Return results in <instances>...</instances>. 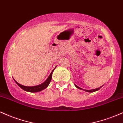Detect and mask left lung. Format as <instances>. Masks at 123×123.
<instances>
[{"label": "left lung", "instance_id": "8db88e82", "mask_svg": "<svg viewBox=\"0 0 123 123\" xmlns=\"http://www.w3.org/2000/svg\"><path fill=\"white\" fill-rule=\"evenodd\" d=\"M74 86H76V88H77L80 89V90H84V91H86V92H95V91H98V90H99V89L101 88V87H102V86H101V87H99V88H95V89H92V90H85V89H83V88H80V87H78V86H76V84H74Z\"/></svg>", "mask_w": 123, "mask_h": 123}]
</instances>
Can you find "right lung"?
<instances>
[{
  "label": "right lung",
  "instance_id": "obj_1",
  "mask_svg": "<svg viewBox=\"0 0 123 123\" xmlns=\"http://www.w3.org/2000/svg\"><path fill=\"white\" fill-rule=\"evenodd\" d=\"M54 70L51 72V73H50V76L48 77L47 80L44 81V82L42 83V84H39V85L35 86H31V87H29V86H25L23 85H21V84H19L17 81H16L14 79L15 81V82L17 83V84L19 86L20 88H21L22 90H24V91H28V92H39V91H42L44 89L48 87V86L50 84L51 80L52 79V74H53V72Z\"/></svg>",
  "mask_w": 123,
  "mask_h": 123
}]
</instances>
